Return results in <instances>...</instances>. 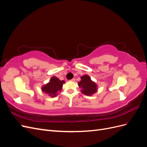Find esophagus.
<instances>
[{
    "mask_svg": "<svg viewBox=\"0 0 147 147\" xmlns=\"http://www.w3.org/2000/svg\"><path fill=\"white\" fill-rule=\"evenodd\" d=\"M75 78H72V80H70V81H72V82H75Z\"/></svg>",
    "mask_w": 147,
    "mask_h": 147,
    "instance_id": "1",
    "label": "esophagus"
}]
</instances>
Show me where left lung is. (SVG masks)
I'll return each instance as SVG.
<instances>
[{
  "mask_svg": "<svg viewBox=\"0 0 147 147\" xmlns=\"http://www.w3.org/2000/svg\"><path fill=\"white\" fill-rule=\"evenodd\" d=\"M80 88H82V92L86 96H91L97 91L96 84L91 81V78L87 75L81 77V81L78 83Z\"/></svg>",
  "mask_w": 147,
  "mask_h": 147,
  "instance_id": "8db88e82",
  "label": "left lung"
}]
</instances>
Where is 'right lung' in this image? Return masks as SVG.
I'll return each mask as SVG.
<instances>
[{"instance_id":"1","label":"right lung","mask_w":147,"mask_h":147,"mask_svg":"<svg viewBox=\"0 0 147 147\" xmlns=\"http://www.w3.org/2000/svg\"><path fill=\"white\" fill-rule=\"evenodd\" d=\"M64 83H65L64 80H60L59 78L53 77L50 82L42 88V90L52 97H55L58 92L61 91Z\"/></svg>"}]
</instances>
